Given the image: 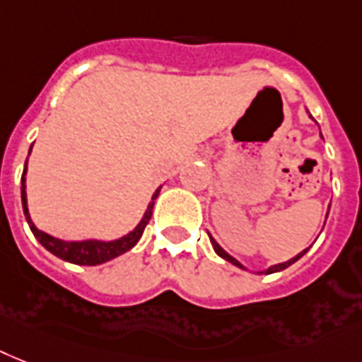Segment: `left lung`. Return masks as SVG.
I'll list each match as a JSON object with an SVG mask.
<instances>
[{"mask_svg":"<svg viewBox=\"0 0 362 362\" xmlns=\"http://www.w3.org/2000/svg\"><path fill=\"white\" fill-rule=\"evenodd\" d=\"M210 242H211V245H214V249H216V252H217V255H219V257H221V258H225V260H227V262L234 264V266H238V267H243V266H242V264L238 262L236 258H232V257H230V255H228V252H225V251H223V249H221V247H219V245H217V242H216V240H214V238H210ZM305 252H307V249H305V251H303V252H299L298 257H293V258H292V260H288V262H283V264H277V266H272V267H269V269H267V272H266V273H275V272H283V269H286V267H288V266H292V264H293V262H296V260H299V258L303 257Z\"/></svg>","mask_w":362,"mask_h":362,"instance_id":"left-lung-1","label":"left lung"}]
</instances>
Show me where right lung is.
Wrapping results in <instances>:
<instances>
[{"mask_svg": "<svg viewBox=\"0 0 362 362\" xmlns=\"http://www.w3.org/2000/svg\"><path fill=\"white\" fill-rule=\"evenodd\" d=\"M25 169H28V161H25ZM25 169H23L22 175V206L23 216H25V219H28L29 223V228H31V232H33L38 242L42 243L44 247L48 249L52 255L63 258L66 262L79 264V266H98V264H104L107 262V260H111V258L119 257L122 252L130 251L135 243L139 242V238L143 236V232H145V227L148 225V221H151L152 208H154V199L158 197V193H160V189L156 191L151 204H148V210L145 211V217H143L139 225H137L130 234H126L124 238L115 240V242H95V240H89V242H63V240H57V238L49 236L46 232L38 230L33 225V221H31V217H29L28 211V201H25V178H23V176H25Z\"/></svg>", "mask_w": 362, "mask_h": 362, "instance_id": "1", "label": "right lung"}]
</instances>
